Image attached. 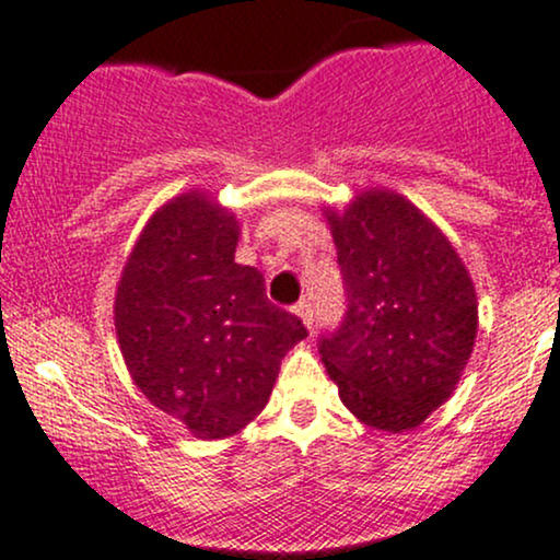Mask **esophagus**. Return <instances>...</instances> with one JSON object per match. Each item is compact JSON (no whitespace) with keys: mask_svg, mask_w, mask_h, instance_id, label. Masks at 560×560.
<instances>
[{"mask_svg":"<svg viewBox=\"0 0 560 560\" xmlns=\"http://www.w3.org/2000/svg\"><path fill=\"white\" fill-rule=\"evenodd\" d=\"M292 314L298 316L300 322H303L305 327L311 329V325H314V311H311V303L308 300H300V303L295 305V308H292Z\"/></svg>","mask_w":560,"mask_h":560,"instance_id":"1","label":"esophagus"}]
</instances>
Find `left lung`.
Here are the masks:
<instances>
[{
    "mask_svg": "<svg viewBox=\"0 0 560 560\" xmlns=\"http://www.w3.org/2000/svg\"><path fill=\"white\" fill-rule=\"evenodd\" d=\"M346 284L343 325L319 354L346 408L408 432L451 397L478 338V295L445 233L384 187L325 209Z\"/></svg>",
    "mask_w": 560,
    "mask_h": 560,
    "instance_id": "1",
    "label": "left lung"
}]
</instances>
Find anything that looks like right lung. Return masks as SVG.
<instances>
[{
    "mask_svg": "<svg viewBox=\"0 0 560 560\" xmlns=\"http://www.w3.org/2000/svg\"><path fill=\"white\" fill-rule=\"evenodd\" d=\"M238 220L211 192L172 198L147 220L117 281L115 329L133 384L201 440L241 432L268 405L281 359L305 338L235 262Z\"/></svg>",
    "mask_w": 560,
    "mask_h": 560,
    "instance_id": "add662e5",
    "label": "right lung"
}]
</instances>
